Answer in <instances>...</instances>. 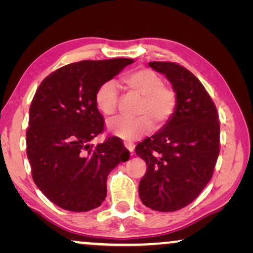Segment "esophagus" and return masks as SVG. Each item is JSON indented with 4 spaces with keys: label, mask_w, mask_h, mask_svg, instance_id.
I'll return each mask as SVG.
<instances>
[{
    "label": "esophagus",
    "mask_w": 253,
    "mask_h": 253,
    "mask_svg": "<svg viewBox=\"0 0 253 253\" xmlns=\"http://www.w3.org/2000/svg\"><path fill=\"white\" fill-rule=\"evenodd\" d=\"M124 146L126 147V150L130 152L131 155L133 154V148H134V146H133L132 143H127V141H126V143H124Z\"/></svg>",
    "instance_id": "esophagus-1"
}]
</instances>
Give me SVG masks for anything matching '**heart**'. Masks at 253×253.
Masks as SVG:
<instances>
[{
	"label": "heart",
	"instance_id": "obj_1",
	"mask_svg": "<svg viewBox=\"0 0 253 253\" xmlns=\"http://www.w3.org/2000/svg\"><path fill=\"white\" fill-rule=\"evenodd\" d=\"M123 84L130 92L143 96L138 109L139 117L124 119L115 117L107 123V129L112 134L124 140L139 139L153 127H161L174 115L177 106V95L157 72L147 68L137 69L126 75ZM119 87L114 82H106L95 93V105L103 115H113L119 103Z\"/></svg>",
	"mask_w": 253,
	"mask_h": 253
}]
</instances>
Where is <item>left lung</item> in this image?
Masks as SVG:
<instances>
[{"label":"left lung","instance_id":"left-lung-1","mask_svg":"<svg viewBox=\"0 0 253 253\" xmlns=\"http://www.w3.org/2000/svg\"><path fill=\"white\" fill-rule=\"evenodd\" d=\"M166 75L177 106L164 127L136 146L147 165L139 196L145 206L174 212L192 203L211 181L220 152L216 107L199 79L172 62H150Z\"/></svg>","mask_w":253,"mask_h":253}]
</instances>
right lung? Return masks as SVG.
<instances>
[{
    "instance_id": "right-lung-1",
    "label": "right lung",
    "mask_w": 253,
    "mask_h": 253,
    "mask_svg": "<svg viewBox=\"0 0 253 253\" xmlns=\"http://www.w3.org/2000/svg\"><path fill=\"white\" fill-rule=\"evenodd\" d=\"M131 63V58L81 61L41 82L30 107L26 151L32 177L50 202L87 212L107 196V176L130 152L117 137L89 143L105 129L95 93Z\"/></svg>"
}]
</instances>
